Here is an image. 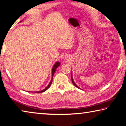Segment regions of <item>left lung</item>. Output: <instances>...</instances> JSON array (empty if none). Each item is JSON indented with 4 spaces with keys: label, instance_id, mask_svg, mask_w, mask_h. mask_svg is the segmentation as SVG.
Returning a JSON list of instances; mask_svg holds the SVG:
<instances>
[{
    "label": "left lung",
    "instance_id": "left-lung-1",
    "mask_svg": "<svg viewBox=\"0 0 126 126\" xmlns=\"http://www.w3.org/2000/svg\"><path fill=\"white\" fill-rule=\"evenodd\" d=\"M71 80H72V83L73 84V85H74L77 88H79V89H80V88L78 87L77 86V85L75 84V83L74 82V81H73V78H72V76H71Z\"/></svg>",
    "mask_w": 126,
    "mask_h": 126
}]
</instances>
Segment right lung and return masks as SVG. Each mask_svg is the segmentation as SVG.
Instances as JSON below:
<instances>
[{"label": "right lung", "instance_id": "right-lung-1", "mask_svg": "<svg viewBox=\"0 0 126 126\" xmlns=\"http://www.w3.org/2000/svg\"><path fill=\"white\" fill-rule=\"evenodd\" d=\"M60 63H59V62H58H58H56L55 64H54L53 67V68H52V79L51 80L50 82V83L48 84V86H47L44 89L42 90V91H41L37 92V93H42V92H45L46 91H47V90L50 87V85H51V83H52V82H53V76H54V73H55V71L56 70V68L58 67V66H60Z\"/></svg>", "mask_w": 126, "mask_h": 126}]
</instances>
